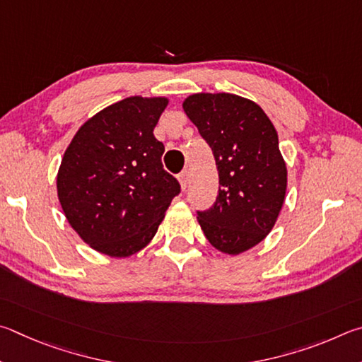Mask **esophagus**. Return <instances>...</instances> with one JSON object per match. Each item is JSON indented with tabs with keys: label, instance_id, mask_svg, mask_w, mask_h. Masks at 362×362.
<instances>
[{
	"label": "esophagus",
	"instance_id": "esophagus-1",
	"mask_svg": "<svg viewBox=\"0 0 362 362\" xmlns=\"http://www.w3.org/2000/svg\"><path fill=\"white\" fill-rule=\"evenodd\" d=\"M177 181H180L181 189H186L187 185H189V171H187V170L181 171V173L177 175Z\"/></svg>",
	"mask_w": 362,
	"mask_h": 362
}]
</instances>
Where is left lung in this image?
<instances>
[{
    "label": "left lung",
    "instance_id": "obj_1",
    "mask_svg": "<svg viewBox=\"0 0 362 362\" xmlns=\"http://www.w3.org/2000/svg\"><path fill=\"white\" fill-rule=\"evenodd\" d=\"M182 110L210 144L219 175L218 199L199 211V224L218 251L242 255L269 235L284 204L288 170L276 129L261 106L233 93H192Z\"/></svg>",
    "mask_w": 362,
    "mask_h": 362
}]
</instances>
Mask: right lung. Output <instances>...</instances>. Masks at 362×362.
<instances>
[{
  "mask_svg": "<svg viewBox=\"0 0 362 362\" xmlns=\"http://www.w3.org/2000/svg\"><path fill=\"white\" fill-rule=\"evenodd\" d=\"M167 97H129L87 119L63 154L57 195L92 250L129 257L154 238L180 182L163 170L154 129Z\"/></svg>",
  "mask_w": 362,
  "mask_h": 362,
  "instance_id": "right-lung-1",
  "label": "right lung"
}]
</instances>
